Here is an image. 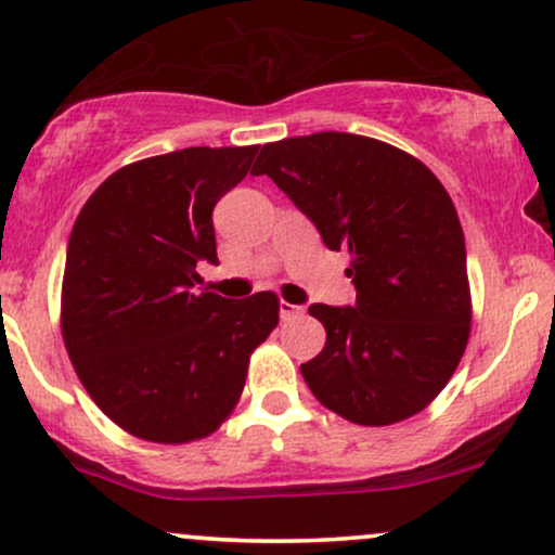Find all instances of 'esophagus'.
<instances>
[{
    "mask_svg": "<svg viewBox=\"0 0 555 555\" xmlns=\"http://www.w3.org/2000/svg\"><path fill=\"white\" fill-rule=\"evenodd\" d=\"M279 313H282V321H292V318L305 315V308H302V305L282 302V308H279Z\"/></svg>",
    "mask_w": 555,
    "mask_h": 555,
    "instance_id": "obj_1",
    "label": "esophagus"
}]
</instances>
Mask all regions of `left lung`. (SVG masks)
Returning <instances> with one entry per match:
<instances>
[{"mask_svg":"<svg viewBox=\"0 0 555 555\" xmlns=\"http://www.w3.org/2000/svg\"><path fill=\"white\" fill-rule=\"evenodd\" d=\"M250 175H269L347 250L354 308L310 305L326 347L305 365L313 397L349 423L393 425L441 393L469 339L467 250L454 203L406 151L352 132L266 143Z\"/></svg>","mask_w":555,"mask_h":555,"instance_id":"left-lung-1","label":"left lung"}]
</instances>
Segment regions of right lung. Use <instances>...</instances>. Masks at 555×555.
Listing matches in <instances>:
<instances>
[{
    "label": "right lung",
    "instance_id": "obj_1",
    "mask_svg": "<svg viewBox=\"0 0 555 555\" xmlns=\"http://www.w3.org/2000/svg\"><path fill=\"white\" fill-rule=\"evenodd\" d=\"M258 145L182 149L127 164L88 197L69 234L62 339L80 384L130 436L206 438L232 415L279 297L195 295L216 258L214 206L245 180Z\"/></svg>",
    "mask_w": 555,
    "mask_h": 555
}]
</instances>
